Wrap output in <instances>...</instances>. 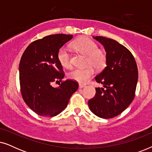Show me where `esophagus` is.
Returning a JSON list of instances; mask_svg holds the SVG:
<instances>
[{"label": "esophagus", "mask_w": 152, "mask_h": 152, "mask_svg": "<svg viewBox=\"0 0 152 152\" xmlns=\"http://www.w3.org/2000/svg\"><path fill=\"white\" fill-rule=\"evenodd\" d=\"M86 86V84H79V88H84V87H85Z\"/></svg>", "instance_id": "obj_1"}]
</instances>
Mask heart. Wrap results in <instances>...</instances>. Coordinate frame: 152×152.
Listing matches in <instances>:
<instances>
[{
    "label": "heart",
    "mask_w": 152,
    "mask_h": 152,
    "mask_svg": "<svg viewBox=\"0 0 152 152\" xmlns=\"http://www.w3.org/2000/svg\"><path fill=\"white\" fill-rule=\"evenodd\" d=\"M72 47L82 55L86 56V61L88 67L85 68H75L69 73L68 77L72 80L80 83L87 82L93 75L95 70H101L107 63V54L103 50L99 49L95 41L88 37H81L72 43ZM58 59L64 67L71 66V56L66 48H61L58 53Z\"/></svg>",
    "instance_id": "1"
}]
</instances>
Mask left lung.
<instances>
[{
    "instance_id": "obj_1",
    "label": "left lung",
    "mask_w": 152,
    "mask_h": 152,
    "mask_svg": "<svg viewBox=\"0 0 152 152\" xmlns=\"http://www.w3.org/2000/svg\"><path fill=\"white\" fill-rule=\"evenodd\" d=\"M93 38L104 48L107 66L95 77L104 88H95V97L88 104L95 115L109 119L124 111L134 99L138 67L132 53L118 41L100 36Z\"/></svg>"
}]
</instances>
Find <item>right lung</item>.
<instances>
[{
    "label": "right lung",
    "instance_id": "1",
    "mask_svg": "<svg viewBox=\"0 0 152 152\" xmlns=\"http://www.w3.org/2000/svg\"><path fill=\"white\" fill-rule=\"evenodd\" d=\"M72 38L71 34H52L33 41L27 47L19 64L20 92L27 105L39 115L54 117L67 107L78 83L62 82L54 88L51 83L64 77L58 59L59 49Z\"/></svg>",
    "mask_w": 152,
    "mask_h": 152
}]
</instances>
